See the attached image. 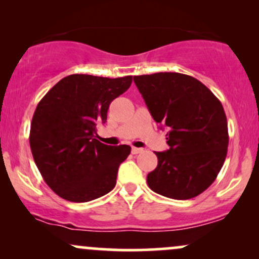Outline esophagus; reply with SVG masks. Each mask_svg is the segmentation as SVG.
<instances>
[{
  "instance_id": "esophagus-1",
  "label": "esophagus",
  "mask_w": 259,
  "mask_h": 259,
  "mask_svg": "<svg viewBox=\"0 0 259 259\" xmlns=\"http://www.w3.org/2000/svg\"><path fill=\"white\" fill-rule=\"evenodd\" d=\"M142 151H144V150H142V148H138V147H133V148H132V153H133V154L141 153Z\"/></svg>"
}]
</instances>
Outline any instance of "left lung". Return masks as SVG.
<instances>
[{
    "label": "left lung",
    "mask_w": 259,
    "mask_h": 259,
    "mask_svg": "<svg viewBox=\"0 0 259 259\" xmlns=\"http://www.w3.org/2000/svg\"><path fill=\"white\" fill-rule=\"evenodd\" d=\"M148 111L167 127L169 150L156 152L158 164L148 187L174 200L196 197L213 184L228 152V121L221 101L197 79L180 73L134 76Z\"/></svg>",
    "instance_id": "left-lung-1"
}]
</instances>
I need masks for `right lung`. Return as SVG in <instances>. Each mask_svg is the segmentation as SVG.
Instances as JSON below:
<instances>
[{
  "label": "right lung",
  "mask_w": 259,
  "mask_h": 259,
  "mask_svg": "<svg viewBox=\"0 0 259 259\" xmlns=\"http://www.w3.org/2000/svg\"><path fill=\"white\" fill-rule=\"evenodd\" d=\"M133 76L68 75L38 102L30 126V148L44 180L59 197L89 202L108 194L118 168L132 147L108 146L95 139L114 99L130 88Z\"/></svg>",
  "instance_id": "obj_1"
}]
</instances>
